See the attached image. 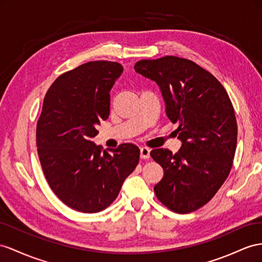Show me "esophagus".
<instances>
[{
  "label": "esophagus",
  "mask_w": 262,
  "mask_h": 262,
  "mask_svg": "<svg viewBox=\"0 0 262 262\" xmlns=\"http://www.w3.org/2000/svg\"><path fill=\"white\" fill-rule=\"evenodd\" d=\"M150 155V149L147 148V147H140V158L147 159L149 158Z\"/></svg>",
  "instance_id": "esophagus-1"
}]
</instances>
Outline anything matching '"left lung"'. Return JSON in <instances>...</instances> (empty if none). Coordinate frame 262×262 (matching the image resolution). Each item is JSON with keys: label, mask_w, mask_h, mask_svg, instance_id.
I'll return each mask as SVG.
<instances>
[{"label": "left lung", "mask_w": 262, "mask_h": 262, "mask_svg": "<svg viewBox=\"0 0 262 262\" xmlns=\"http://www.w3.org/2000/svg\"><path fill=\"white\" fill-rule=\"evenodd\" d=\"M134 69L158 85L166 115L178 123L182 142L176 154L164 148L150 151L164 169L154 190L170 210L195 211L216 195L231 169L237 122L230 98L216 77L189 59H142Z\"/></svg>", "instance_id": "8db88e82"}]
</instances>
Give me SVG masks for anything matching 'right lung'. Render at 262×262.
I'll use <instances>...</instances> for the list:
<instances>
[{
	"instance_id": "right-lung-1",
	"label": "right lung",
	"mask_w": 262,
	"mask_h": 262,
	"mask_svg": "<svg viewBox=\"0 0 262 262\" xmlns=\"http://www.w3.org/2000/svg\"><path fill=\"white\" fill-rule=\"evenodd\" d=\"M124 67L95 61L59 76L44 97L36 146L46 180L72 209L94 213L118 196L136 168L139 148L123 144L111 154L93 142L110 115V92Z\"/></svg>"
}]
</instances>
